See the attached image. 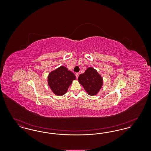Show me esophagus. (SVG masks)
Here are the masks:
<instances>
[{
  "instance_id": "esophagus-1",
  "label": "esophagus",
  "mask_w": 151,
  "mask_h": 151,
  "mask_svg": "<svg viewBox=\"0 0 151 151\" xmlns=\"http://www.w3.org/2000/svg\"><path fill=\"white\" fill-rule=\"evenodd\" d=\"M76 78H78V77H79V73H76Z\"/></svg>"
}]
</instances>
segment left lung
<instances>
[{
    "label": "left lung",
    "instance_id": "8db88e82",
    "mask_svg": "<svg viewBox=\"0 0 151 151\" xmlns=\"http://www.w3.org/2000/svg\"><path fill=\"white\" fill-rule=\"evenodd\" d=\"M78 81L90 96L98 93L103 84L102 77L93 67L87 68L84 73L80 74Z\"/></svg>",
    "mask_w": 151,
    "mask_h": 151
}]
</instances>
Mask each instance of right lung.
Returning a JSON list of instances; mask_svg holds the SVG:
<instances>
[{
	"instance_id": "1",
	"label": "right lung",
	"mask_w": 151,
	"mask_h": 151,
	"mask_svg": "<svg viewBox=\"0 0 151 151\" xmlns=\"http://www.w3.org/2000/svg\"><path fill=\"white\" fill-rule=\"evenodd\" d=\"M75 74L64 66H60L51 72L48 76V84L51 91L57 96L65 94L75 80Z\"/></svg>"
}]
</instances>
